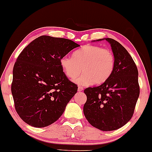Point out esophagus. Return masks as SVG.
Segmentation results:
<instances>
[{
    "instance_id": "34e87169",
    "label": "esophagus",
    "mask_w": 152,
    "mask_h": 152,
    "mask_svg": "<svg viewBox=\"0 0 152 152\" xmlns=\"http://www.w3.org/2000/svg\"><path fill=\"white\" fill-rule=\"evenodd\" d=\"M77 90H78V91H82L83 90V88H82V86H79Z\"/></svg>"
}]
</instances>
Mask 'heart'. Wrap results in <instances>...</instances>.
<instances>
[{
  "label": "heart",
  "mask_w": 152,
  "mask_h": 152,
  "mask_svg": "<svg viewBox=\"0 0 152 152\" xmlns=\"http://www.w3.org/2000/svg\"><path fill=\"white\" fill-rule=\"evenodd\" d=\"M60 64L67 77L71 80L80 75L82 71L84 72L75 80L80 85H89L93 82L101 84L112 75L115 69V58L108 49L87 45L75 52L72 57H62Z\"/></svg>",
  "instance_id": "1"
}]
</instances>
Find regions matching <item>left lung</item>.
<instances>
[{
  "instance_id": "left-lung-1",
  "label": "left lung",
  "mask_w": 152,
  "mask_h": 152,
  "mask_svg": "<svg viewBox=\"0 0 152 152\" xmlns=\"http://www.w3.org/2000/svg\"><path fill=\"white\" fill-rule=\"evenodd\" d=\"M105 40L110 42L115 56V69L101 85L84 89L87 99L83 111L91 125L110 131L119 129L131 120L140 95V86L137 66L128 51L114 39Z\"/></svg>"
}]
</instances>
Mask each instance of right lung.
<instances>
[{
  "label": "right lung",
  "mask_w": 152,
  "mask_h": 152,
  "mask_svg": "<svg viewBox=\"0 0 152 152\" xmlns=\"http://www.w3.org/2000/svg\"><path fill=\"white\" fill-rule=\"evenodd\" d=\"M79 47L68 39L42 35L19 55L11 91L16 111L28 125L42 128L57 121L77 93V85L65 75L60 60Z\"/></svg>",
  "instance_id": "add662e5"
}]
</instances>
